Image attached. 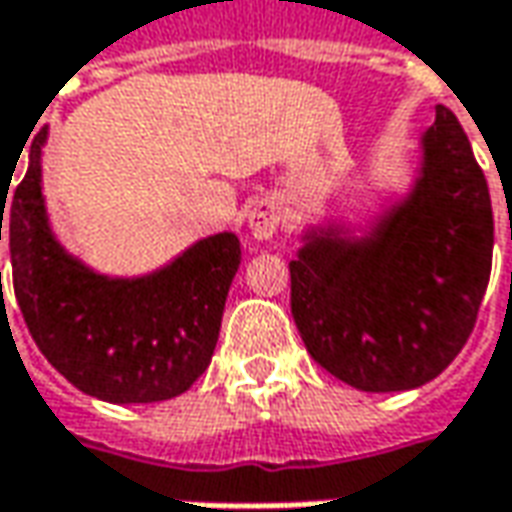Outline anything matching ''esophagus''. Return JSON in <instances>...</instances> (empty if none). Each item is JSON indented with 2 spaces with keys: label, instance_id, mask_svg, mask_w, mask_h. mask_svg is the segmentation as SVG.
<instances>
[{
  "label": "esophagus",
  "instance_id": "34e87169",
  "mask_svg": "<svg viewBox=\"0 0 512 512\" xmlns=\"http://www.w3.org/2000/svg\"><path fill=\"white\" fill-rule=\"evenodd\" d=\"M247 230H250V236L259 239V242L273 239L276 230H279V205H276L273 199L256 202V205L247 210Z\"/></svg>",
  "mask_w": 512,
  "mask_h": 512
}]
</instances>
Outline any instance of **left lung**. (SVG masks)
<instances>
[{
	"label": "left lung",
	"instance_id": "obj_1",
	"mask_svg": "<svg viewBox=\"0 0 512 512\" xmlns=\"http://www.w3.org/2000/svg\"><path fill=\"white\" fill-rule=\"evenodd\" d=\"M419 150L402 199L367 225L307 227L290 262V310L307 353L364 393L436 379L467 342L490 279V190L444 105Z\"/></svg>",
	"mask_w": 512,
	"mask_h": 512
}]
</instances>
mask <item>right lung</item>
<instances>
[{
	"label": "right lung",
	"mask_w": 512,
	"mask_h": 512,
	"mask_svg": "<svg viewBox=\"0 0 512 512\" xmlns=\"http://www.w3.org/2000/svg\"><path fill=\"white\" fill-rule=\"evenodd\" d=\"M45 139L48 130L33 139L13 193L10 182L0 185V239L5 225L13 293L33 342L73 387L102 402L150 404L185 393L219 342L227 290L242 262L239 236L225 230L199 239L145 276L99 273L50 227Z\"/></svg>",
	"instance_id": "add662e5"
}]
</instances>
